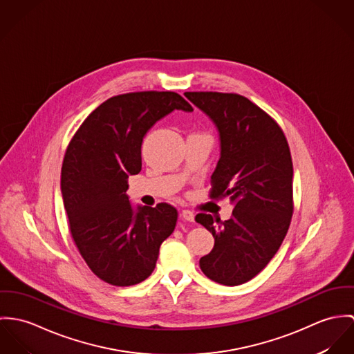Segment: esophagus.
<instances>
[{"instance_id": "esophagus-1", "label": "esophagus", "mask_w": 354, "mask_h": 354, "mask_svg": "<svg viewBox=\"0 0 354 354\" xmlns=\"http://www.w3.org/2000/svg\"><path fill=\"white\" fill-rule=\"evenodd\" d=\"M180 217L182 220H186V221H194V213L190 210H182Z\"/></svg>"}]
</instances>
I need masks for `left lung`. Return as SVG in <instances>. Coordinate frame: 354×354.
Listing matches in <instances>:
<instances>
[{
	"mask_svg": "<svg viewBox=\"0 0 354 354\" xmlns=\"http://www.w3.org/2000/svg\"><path fill=\"white\" fill-rule=\"evenodd\" d=\"M220 136V158L210 198H230L232 217L199 213L196 223L214 237L199 259L203 274L227 286L259 274L278 251L293 214V164L288 141L262 109L237 93L186 92Z\"/></svg>",
	"mask_w": 354,
	"mask_h": 354,
	"instance_id": "8db88e82",
	"label": "left lung"
}]
</instances>
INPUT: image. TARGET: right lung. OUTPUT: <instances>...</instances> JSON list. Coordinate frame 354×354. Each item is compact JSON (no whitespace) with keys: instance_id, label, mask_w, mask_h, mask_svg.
Listing matches in <instances>:
<instances>
[{"instance_id":"1","label":"right lung","mask_w":354,"mask_h":354,"mask_svg":"<svg viewBox=\"0 0 354 354\" xmlns=\"http://www.w3.org/2000/svg\"><path fill=\"white\" fill-rule=\"evenodd\" d=\"M193 107L175 92H131L110 97L82 122L61 171L69 230L89 269L107 283L130 286L155 270L161 243L175 230L168 203L134 207L126 194L141 171V145L161 118Z\"/></svg>"}]
</instances>
